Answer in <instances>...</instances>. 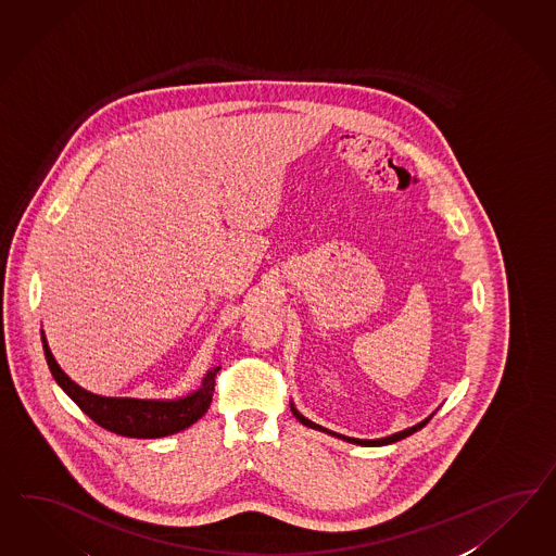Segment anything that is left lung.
<instances>
[{"mask_svg": "<svg viewBox=\"0 0 556 556\" xmlns=\"http://www.w3.org/2000/svg\"><path fill=\"white\" fill-rule=\"evenodd\" d=\"M291 410H293V415L298 417V419L305 425V427H312V429H317V431H324V433H330L333 437H340V439H344V441H350V443H356V445H368V447H375V445H389V443H394V441H401V439H405V437L413 435L415 431H419L420 427H425L429 419L420 420L419 425H415V427H410V429H405V431H401V433H394L391 437H384V439H375V441H368V439H354V437H344L338 435V433H333V431H328V429H324V427H319L316 422H312L309 419H305L303 415H300L293 406H291Z\"/></svg>", "mask_w": 556, "mask_h": 556, "instance_id": "obj_1", "label": "left lung"}]
</instances>
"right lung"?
Listing matches in <instances>:
<instances>
[{"label": "right lung", "mask_w": 556, "mask_h": 556, "mask_svg": "<svg viewBox=\"0 0 556 556\" xmlns=\"http://www.w3.org/2000/svg\"><path fill=\"white\" fill-rule=\"evenodd\" d=\"M42 345H45V356L50 372L61 384L62 391L75 401L76 406L106 431L123 437H136V439L174 435L178 431H184L186 427L194 425L195 420L200 419L211 406L214 384H216L214 380H216V372L220 370V366L212 368L198 391L178 401L109 399V396H97L92 392L80 389L62 372L61 366L56 364L50 348L46 344L45 331H42Z\"/></svg>", "instance_id": "1"}]
</instances>
